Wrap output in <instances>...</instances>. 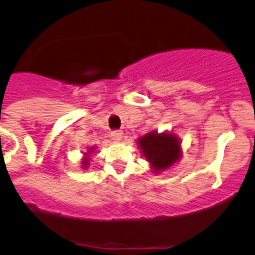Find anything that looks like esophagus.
I'll return each instance as SVG.
<instances>
[{"label":"esophagus","instance_id":"34e87169","mask_svg":"<svg viewBox=\"0 0 255 255\" xmlns=\"http://www.w3.org/2000/svg\"><path fill=\"white\" fill-rule=\"evenodd\" d=\"M111 136H112V139L115 142H120V140L123 139V131H113L112 134H111Z\"/></svg>","mask_w":255,"mask_h":255}]
</instances>
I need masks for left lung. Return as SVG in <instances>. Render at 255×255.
I'll list each match as a JSON object with an SVG mask.
<instances>
[{
	"instance_id": "obj_1",
	"label": "left lung",
	"mask_w": 255,
	"mask_h": 255,
	"mask_svg": "<svg viewBox=\"0 0 255 255\" xmlns=\"http://www.w3.org/2000/svg\"><path fill=\"white\" fill-rule=\"evenodd\" d=\"M136 144L154 174L169 170L182 158V142L171 131L153 130L136 139Z\"/></svg>"
}]
</instances>
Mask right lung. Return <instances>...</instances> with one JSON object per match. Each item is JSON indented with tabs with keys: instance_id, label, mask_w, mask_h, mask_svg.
<instances>
[{
	"instance_id": "1",
	"label": "right lung",
	"mask_w": 255,
	"mask_h": 255,
	"mask_svg": "<svg viewBox=\"0 0 255 255\" xmlns=\"http://www.w3.org/2000/svg\"><path fill=\"white\" fill-rule=\"evenodd\" d=\"M95 148H97L95 145H91V147H88V148H86V151L84 152V158H81V167L84 169V170L89 166V161H90L91 153L94 152Z\"/></svg>"
}]
</instances>
